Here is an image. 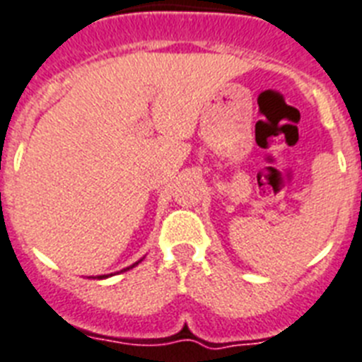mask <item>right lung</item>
<instances>
[{
  "mask_svg": "<svg viewBox=\"0 0 362 362\" xmlns=\"http://www.w3.org/2000/svg\"><path fill=\"white\" fill-rule=\"evenodd\" d=\"M134 266H135V264H134ZM134 266H132V267H134ZM126 269H130V267H126ZM98 279H104V275H102V277H98Z\"/></svg>",
  "mask_w": 362,
  "mask_h": 362,
  "instance_id": "add662e5",
  "label": "right lung"
}]
</instances>
